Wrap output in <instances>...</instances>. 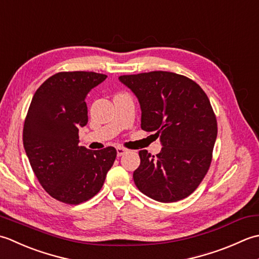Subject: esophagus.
<instances>
[{
  "mask_svg": "<svg viewBox=\"0 0 259 259\" xmlns=\"http://www.w3.org/2000/svg\"><path fill=\"white\" fill-rule=\"evenodd\" d=\"M116 151H117V155H118V156H122V155L125 154L126 152H127V150L124 149V147H120V146L116 147Z\"/></svg>",
  "mask_w": 259,
  "mask_h": 259,
  "instance_id": "1",
  "label": "esophagus"
}]
</instances>
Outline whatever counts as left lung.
<instances>
[{"instance_id":"1","label":"left lung","mask_w":259,"mask_h":259,"mask_svg":"<svg viewBox=\"0 0 259 259\" xmlns=\"http://www.w3.org/2000/svg\"><path fill=\"white\" fill-rule=\"evenodd\" d=\"M141 106V127L156 131L162 150L140 151L133 179L141 192L160 202L190 196L202 181L217 139V120L198 83L168 71L120 76Z\"/></svg>"}]
</instances>
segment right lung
<instances>
[{"label":"right lung","mask_w":259,"mask_h":259,"mask_svg":"<svg viewBox=\"0 0 259 259\" xmlns=\"http://www.w3.org/2000/svg\"><path fill=\"white\" fill-rule=\"evenodd\" d=\"M106 75L59 72L42 83L31 100L23 145L40 184L52 198L78 204L102 189L117 152L79 146V128L88 122L85 99Z\"/></svg>","instance_id":"obj_1"}]
</instances>
